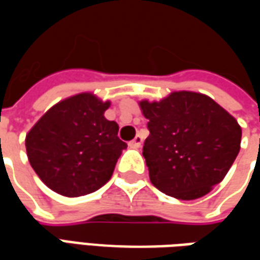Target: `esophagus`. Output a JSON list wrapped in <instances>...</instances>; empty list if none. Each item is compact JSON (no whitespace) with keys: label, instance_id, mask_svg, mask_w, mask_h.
Masks as SVG:
<instances>
[{"label":"esophagus","instance_id":"esophagus-1","mask_svg":"<svg viewBox=\"0 0 260 260\" xmlns=\"http://www.w3.org/2000/svg\"><path fill=\"white\" fill-rule=\"evenodd\" d=\"M141 145H142V136L141 135H136L135 139H132V141L129 142V146L135 147V149L141 147Z\"/></svg>","mask_w":260,"mask_h":260}]
</instances>
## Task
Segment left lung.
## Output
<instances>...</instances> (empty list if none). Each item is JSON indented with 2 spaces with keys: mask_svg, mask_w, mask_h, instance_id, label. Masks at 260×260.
I'll return each instance as SVG.
<instances>
[{
  "mask_svg": "<svg viewBox=\"0 0 260 260\" xmlns=\"http://www.w3.org/2000/svg\"><path fill=\"white\" fill-rule=\"evenodd\" d=\"M139 104L150 132L143 156L158 191L192 201L221 182L240 152L242 131L233 115L193 91Z\"/></svg>",
  "mask_w": 260,
  "mask_h": 260,
  "instance_id": "left-lung-1",
  "label": "left lung"
}]
</instances>
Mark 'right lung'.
I'll return each instance as SVG.
<instances>
[{
  "mask_svg": "<svg viewBox=\"0 0 260 260\" xmlns=\"http://www.w3.org/2000/svg\"><path fill=\"white\" fill-rule=\"evenodd\" d=\"M108 106L91 93L76 94L50 108L27 134L29 161L50 189L75 198L111 178L126 143L117 136L118 124L104 118Z\"/></svg>",
  "mask_w": 260,
  "mask_h": 260,
  "instance_id": "1",
  "label": "right lung"
}]
</instances>
